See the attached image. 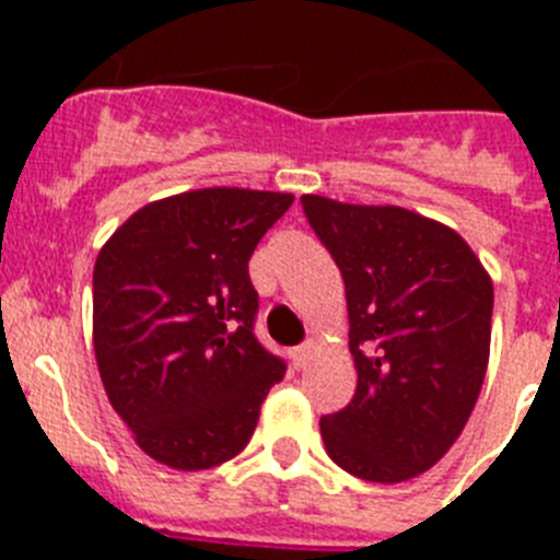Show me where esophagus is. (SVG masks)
Instances as JSON below:
<instances>
[{
  "label": "esophagus",
  "mask_w": 560,
  "mask_h": 560,
  "mask_svg": "<svg viewBox=\"0 0 560 560\" xmlns=\"http://www.w3.org/2000/svg\"><path fill=\"white\" fill-rule=\"evenodd\" d=\"M311 355H314V345H300V348L291 350V361H294L296 370L308 368Z\"/></svg>",
  "instance_id": "obj_1"
}]
</instances>
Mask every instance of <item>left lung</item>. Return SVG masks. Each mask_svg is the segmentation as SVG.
Returning a JSON list of instances; mask_svg holds the SVG:
<instances>
[{
    "instance_id": "left-lung-1",
    "label": "left lung",
    "mask_w": 560,
    "mask_h": 560,
    "mask_svg": "<svg viewBox=\"0 0 560 560\" xmlns=\"http://www.w3.org/2000/svg\"><path fill=\"white\" fill-rule=\"evenodd\" d=\"M300 201L345 280L359 373L348 407L319 420L328 457L368 482H407L471 418L491 353V277L452 226L427 215Z\"/></svg>"
}]
</instances>
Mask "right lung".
<instances>
[{
	"instance_id": "right-lung-1",
	"label": "right lung",
	"mask_w": 560,
	"mask_h": 560,
	"mask_svg": "<svg viewBox=\"0 0 560 560\" xmlns=\"http://www.w3.org/2000/svg\"><path fill=\"white\" fill-rule=\"evenodd\" d=\"M291 192L205 187L137 210L92 277L101 381L137 446L179 471L241 454L285 361L252 334L249 257Z\"/></svg>"
}]
</instances>
